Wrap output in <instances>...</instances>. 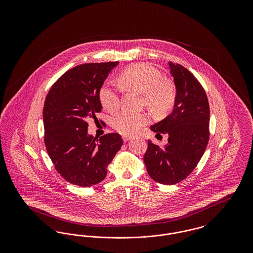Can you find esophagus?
<instances>
[{
	"label": "esophagus",
	"instance_id": "obj_1",
	"mask_svg": "<svg viewBox=\"0 0 253 253\" xmlns=\"http://www.w3.org/2000/svg\"><path fill=\"white\" fill-rule=\"evenodd\" d=\"M122 138H123V141H124V142H127V141H129L132 137H131V136H129V135H123V137H122Z\"/></svg>",
	"mask_w": 253,
	"mask_h": 253
}]
</instances>
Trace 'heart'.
I'll return each instance as SVG.
<instances>
[{
	"label": "heart",
	"mask_w": 253,
	"mask_h": 253,
	"mask_svg": "<svg viewBox=\"0 0 253 253\" xmlns=\"http://www.w3.org/2000/svg\"><path fill=\"white\" fill-rule=\"evenodd\" d=\"M121 82L127 89L143 95L145 105L155 112H165L174 103L176 92L173 84L163 79L160 71L147 63H136L126 68L121 74ZM99 98L103 108L108 112H116L120 107V93L114 85H103ZM148 121L149 117L143 113L122 112L114 119L113 125L122 134H132L138 132Z\"/></svg>",
	"instance_id": "1"
}]
</instances>
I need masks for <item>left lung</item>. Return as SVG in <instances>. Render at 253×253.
<instances>
[{
  "label": "left lung",
  "instance_id": "left-lung-1",
  "mask_svg": "<svg viewBox=\"0 0 253 253\" xmlns=\"http://www.w3.org/2000/svg\"><path fill=\"white\" fill-rule=\"evenodd\" d=\"M176 95L172 112L150 129L168 134V143L160 148L148 140L144 155L152 179L164 185L184 180L204 155L210 137V106L205 90L192 73L169 61Z\"/></svg>",
  "mask_w": 253,
  "mask_h": 253
}]
</instances>
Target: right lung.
I'll use <instances>...</instances> for the list:
<instances>
[{
    "instance_id": "1",
    "label": "right lung",
    "mask_w": 253,
    "mask_h": 253,
    "mask_svg": "<svg viewBox=\"0 0 253 253\" xmlns=\"http://www.w3.org/2000/svg\"><path fill=\"white\" fill-rule=\"evenodd\" d=\"M119 61L84 63L64 73L52 85L44 101V144L57 171L73 185L90 187L101 182L121 150L120 133L96 139L88 133L89 119L102 105L99 92Z\"/></svg>"
}]
</instances>
